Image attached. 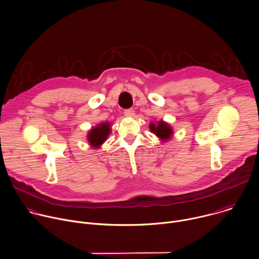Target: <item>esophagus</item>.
<instances>
[{"label":"esophagus","instance_id":"34e87169","mask_svg":"<svg viewBox=\"0 0 259 259\" xmlns=\"http://www.w3.org/2000/svg\"><path fill=\"white\" fill-rule=\"evenodd\" d=\"M124 115L127 117H133L135 115V110L133 108H128L124 110Z\"/></svg>","mask_w":259,"mask_h":259}]
</instances>
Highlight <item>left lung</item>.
<instances>
[{
  "label": "left lung",
  "mask_w": 259,
  "mask_h": 259,
  "mask_svg": "<svg viewBox=\"0 0 259 259\" xmlns=\"http://www.w3.org/2000/svg\"><path fill=\"white\" fill-rule=\"evenodd\" d=\"M150 131L163 141L168 140L171 137V134H172L171 127L163 121H159L157 124L151 123L150 124Z\"/></svg>",
  "instance_id": "obj_1"
}]
</instances>
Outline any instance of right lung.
I'll return each instance as SVG.
<instances>
[{
  "label": "right lung",
  "mask_w": 259,
  "mask_h": 259,
  "mask_svg": "<svg viewBox=\"0 0 259 259\" xmlns=\"http://www.w3.org/2000/svg\"><path fill=\"white\" fill-rule=\"evenodd\" d=\"M110 133V123H100L98 126L92 128L88 135V140L93 147H99L105 142Z\"/></svg>",
  "instance_id": "right-lung-1"
}]
</instances>
